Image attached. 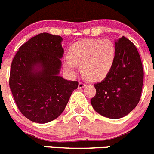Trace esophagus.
I'll return each mask as SVG.
<instances>
[{"instance_id":"obj_1","label":"esophagus","mask_w":154,"mask_h":154,"mask_svg":"<svg viewBox=\"0 0 154 154\" xmlns=\"http://www.w3.org/2000/svg\"><path fill=\"white\" fill-rule=\"evenodd\" d=\"M86 86L85 83H84V82L82 81H80L79 82V84H78V88L79 89H81L83 88V87H84Z\"/></svg>"}]
</instances>
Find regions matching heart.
<instances>
[{"label": "heart", "mask_w": 154, "mask_h": 154, "mask_svg": "<svg viewBox=\"0 0 154 154\" xmlns=\"http://www.w3.org/2000/svg\"><path fill=\"white\" fill-rule=\"evenodd\" d=\"M116 47L109 39L86 38L70 47L67 59L64 60V67L74 73L77 65H80L83 75L90 80H100L110 72L115 63Z\"/></svg>", "instance_id": "obj_1"}]
</instances>
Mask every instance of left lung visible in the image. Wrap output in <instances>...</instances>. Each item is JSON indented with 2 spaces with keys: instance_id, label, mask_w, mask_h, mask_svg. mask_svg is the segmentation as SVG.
Listing matches in <instances>:
<instances>
[{
  "instance_id": "obj_1",
  "label": "left lung",
  "mask_w": 154,
  "mask_h": 154,
  "mask_svg": "<svg viewBox=\"0 0 154 154\" xmlns=\"http://www.w3.org/2000/svg\"><path fill=\"white\" fill-rule=\"evenodd\" d=\"M116 47L112 68L94 84L97 93L90 100L99 114L114 119L127 116L138 104L143 81L141 59L134 43L123 36Z\"/></svg>"
}]
</instances>
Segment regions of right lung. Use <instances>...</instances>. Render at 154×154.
Here are the masks:
<instances>
[{"label":"right lung","instance_id":"right-lung-1","mask_svg":"<svg viewBox=\"0 0 154 154\" xmlns=\"http://www.w3.org/2000/svg\"><path fill=\"white\" fill-rule=\"evenodd\" d=\"M61 41L59 35L40 33L21 45L13 59L10 88L20 112L34 122L57 119L78 87V81L58 76L64 54Z\"/></svg>","mask_w":154,"mask_h":154}]
</instances>
